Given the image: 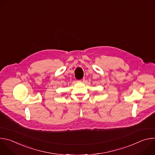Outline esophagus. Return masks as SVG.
Listing matches in <instances>:
<instances>
[{"instance_id": "34e87169", "label": "esophagus", "mask_w": 155, "mask_h": 155, "mask_svg": "<svg viewBox=\"0 0 155 155\" xmlns=\"http://www.w3.org/2000/svg\"><path fill=\"white\" fill-rule=\"evenodd\" d=\"M84 80H85V79H84V78H82V79H81V80H78V82H83V81H84Z\"/></svg>"}]
</instances>
